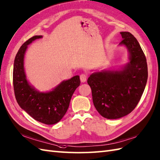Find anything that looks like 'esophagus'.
Returning a JSON list of instances; mask_svg holds the SVG:
<instances>
[{"mask_svg": "<svg viewBox=\"0 0 160 160\" xmlns=\"http://www.w3.org/2000/svg\"><path fill=\"white\" fill-rule=\"evenodd\" d=\"M80 80L82 82H85L87 81V75L86 73H81L80 76Z\"/></svg>", "mask_w": 160, "mask_h": 160, "instance_id": "esophagus-1", "label": "esophagus"}]
</instances>
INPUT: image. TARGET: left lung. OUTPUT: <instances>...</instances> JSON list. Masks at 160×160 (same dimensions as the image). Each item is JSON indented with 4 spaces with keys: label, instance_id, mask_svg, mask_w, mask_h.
Instances as JSON below:
<instances>
[{
    "label": "left lung",
    "instance_id": "8db88e82",
    "mask_svg": "<svg viewBox=\"0 0 160 160\" xmlns=\"http://www.w3.org/2000/svg\"><path fill=\"white\" fill-rule=\"evenodd\" d=\"M129 52V62L121 71L92 73L87 82L98 112L108 119L125 116L134 110L142 97L147 81V59L137 39L129 32H121Z\"/></svg>",
    "mask_w": 160,
    "mask_h": 160
}]
</instances>
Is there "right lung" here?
Listing matches in <instances>:
<instances>
[{
  "instance_id": "1",
  "label": "right lung",
  "mask_w": 160,
  "mask_h": 160,
  "mask_svg": "<svg viewBox=\"0 0 160 160\" xmlns=\"http://www.w3.org/2000/svg\"><path fill=\"white\" fill-rule=\"evenodd\" d=\"M42 38V35H36L30 38L18 52L13 71L14 94L21 108L35 120L46 125H53L64 117L73 93L80 86V80L78 76H73L48 92H39L30 86L24 70V53L29 43Z\"/></svg>"
}]
</instances>
